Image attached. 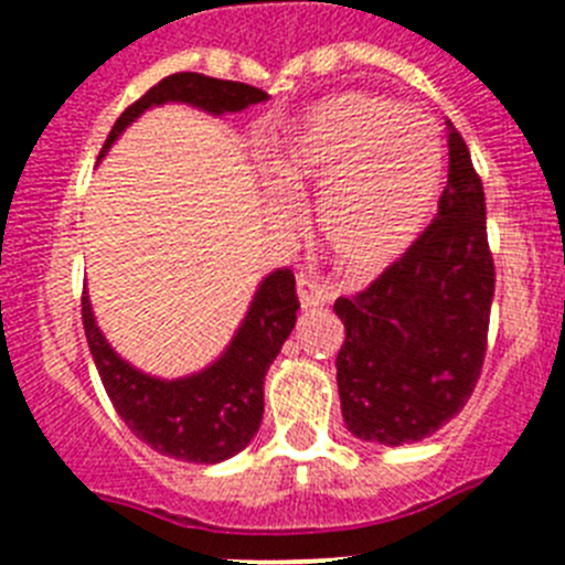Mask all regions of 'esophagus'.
<instances>
[{
    "instance_id": "obj_1",
    "label": "esophagus",
    "mask_w": 565,
    "mask_h": 565,
    "mask_svg": "<svg viewBox=\"0 0 565 565\" xmlns=\"http://www.w3.org/2000/svg\"><path fill=\"white\" fill-rule=\"evenodd\" d=\"M297 294H299V306L302 308H317L326 306L328 299V288L319 286V279L308 271L297 274Z\"/></svg>"
}]
</instances>
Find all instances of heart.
I'll return each instance as SVG.
<instances>
[{
	"mask_svg": "<svg viewBox=\"0 0 565 565\" xmlns=\"http://www.w3.org/2000/svg\"><path fill=\"white\" fill-rule=\"evenodd\" d=\"M441 169V135L427 115L359 93L317 104L268 158L279 189H319L313 228L356 274L382 271L416 243Z\"/></svg>",
	"mask_w": 565,
	"mask_h": 565,
	"instance_id": "obj_1",
	"label": "heart"
}]
</instances>
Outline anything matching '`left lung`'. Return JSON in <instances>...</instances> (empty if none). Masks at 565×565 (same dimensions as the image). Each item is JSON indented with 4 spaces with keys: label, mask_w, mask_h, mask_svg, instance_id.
Returning a JSON list of instances; mask_svg holds the SVG:
<instances>
[{
    "label": "left lung",
    "mask_w": 565,
    "mask_h": 565,
    "mask_svg": "<svg viewBox=\"0 0 565 565\" xmlns=\"http://www.w3.org/2000/svg\"><path fill=\"white\" fill-rule=\"evenodd\" d=\"M447 149L450 169L430 226L364 291L333 306L344 322L339 402L362 441H422L463 411L481 376L495 294L487 201L452 124Z\"/></svg>",
    "instance_id": "left-lung-1"
}]
</instances>
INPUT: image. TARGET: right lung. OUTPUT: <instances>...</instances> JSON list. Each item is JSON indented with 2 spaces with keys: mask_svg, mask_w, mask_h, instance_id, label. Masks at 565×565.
Instances as JSON below:
<instances>
[{
  "mask_svg": "<svg viewBox=\"0 0 565 565\" xmlns=\"http://www.w3.org/2000/svg\"><path fill=\"white\" fill-rule=\"evenodd\" d=\"M268 93L243 82H223L201 73H174L149 87L109 129L102 154L143 109L167 102H186L206 113H237L248 104L266 102ZM297 282L288 268L268 274L254 294L237 337L212 367L198 376L161 382L129 367L104 342L82 294V322L89 353L109 402L135 436L169 458L194 463H217L239 452L263 422V382L279 348L297 322Z\"/></svg>",
  "mask_w": 565,
  "mask_h": 565,
  "instance_id": "1",
  "label": "right lung"
}]
</instances>
